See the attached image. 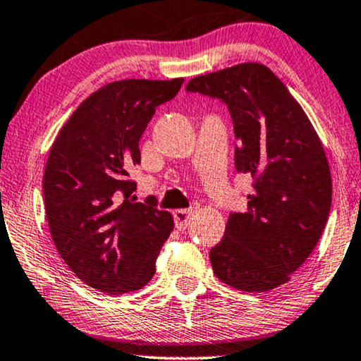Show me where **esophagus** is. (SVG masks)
<instances>
[{
	"label": "esophagus",
	"mask_w": 361,
	"mask_h": 361,
	"mask_svg": "<svg viewBox=\"0 0 361 361\" xmlns=\"http://www.w3.org/2000/svg\"><path fill=\"white\" fill-rule=\"evenodd\" d=\"M190 216H192V210H185V209L176 210L174 212V221H176L177 228H179V230L187 228V225L190 224Z\"/></svg>",
	"instance_id": "esophagus-1"
}]
</instances>
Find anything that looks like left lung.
<instances>
[{"label":"left lung","instance_id":"1","mask_svg":"<svg viewBox=\"0 0 361 361\" xmlns=\"http://www.w3.org/2000/svg\"><path fill=\"white\" fill-rule=\"evenodd\" d=\"M185 90L228 105L240 142L235 167L255 179L248 212L231 214L224 238L210 250L214 273L245 293L276 289L309 258L329 219L332 177L317 131L259 62L194 77Z\"/></svg>","mask_w":361,"mask_h":361}]
</instances>
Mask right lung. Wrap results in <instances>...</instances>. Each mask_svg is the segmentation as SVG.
<instances>
[{
  "label": "right lung",
  "mask_w": 361,
  "mask_h": 361,
  "mask_svg": "<svg viewBox=\"0 0 361 361\" xmlns=\"http://www.w3.org/2000/svg\"><path fill=\"white\" fill-rule=\"evenodd\" d=\"M184 78L110 82L92 93L61 128L42 177L54 245L78 279L120 295L149 283L174 228L172 215L130 197L140 137L156 106L172 100Z\"/></svg>",
  "instance_id": "1"
}]
</instances>
